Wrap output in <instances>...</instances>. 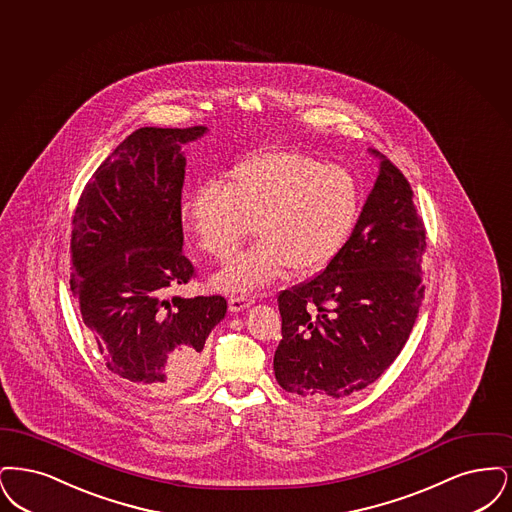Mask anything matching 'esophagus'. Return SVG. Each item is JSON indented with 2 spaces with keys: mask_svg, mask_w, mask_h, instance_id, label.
I'll list each match as a JSON object with an SVG mask.
<instances>
[{
  "mask_svg": "<svg viewBox=\"0 0 512 512\" xmlns=\"http://www.w3.org/2000/svg\"><path fill=\"white\" fill-rule=\"evenodd\" d=\"M254 304V298L248 294H237L229 298V310L231 312H243L246 308H250Z\"/></svg>",
  "mask_w": 512,
  "mask_h": 512,
  "instance_id": "esophagus-1",
  "label": "esophagus"
}]
</instances>
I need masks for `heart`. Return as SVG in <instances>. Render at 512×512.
Segmentation results:
<instances>
[{
  "label": "heart",
  "instance_id": "obj_1",
  "mask_svg": "<svg viewBox=\"0 0 512 512\" xmlns=\"http://www.w3.org/2000/svg\"><path fill=\"white\" fill-rule=\"evenodd\" d=\"M359 185L340 166L290 149L246 156L220 183L200 185L181 204L185 231L202 252L225 260L252 223L260 241L239 252L212 279L216 289L246 292L287 269L312 275L348 243L359 216Z\"/></svg>",
  "mask_w": 512,
  "mask_h": 512
}]
</instances>
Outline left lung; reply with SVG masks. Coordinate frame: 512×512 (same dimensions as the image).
Wrapping results in <instances>:
<instances>
[{
  "mask_svg": "<svg viewBox=\"0 0 512 512\" xmlns=\"http://www.w3.org/2000/svg\"><path fill=\"white\" fill-rule=\"evenodd\" d=\"M380 158L348 243L323 273L277 298L283 319L273 371L287 392L346 398L400 356L424 298L423 220L400 170Z\"/></svg>",
  "mask_w": 512,
  "mask_h": 512,
  "instance_id": "left-lung-1",
  "label": "left lung"
}]
</instances>
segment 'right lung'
<instances>
[{
    "mask_svg": "<svg viewBox=\"0 0 512 512\" xmlns=\"http://www.w3.org/2000/svg\"><path fill=\"white\" fill-rule=\"evenodd\" d=\"M208 132L139 128L95 170L72 218L70 289L112 375L156 396L199 377L222 296H170L195 267L183 256V145Z\"/></svg>",
    "mask_w": 512,
    "mask_h": 512,
    "instance_id": "1",
    "label": "right lung"
}]
</instances>
